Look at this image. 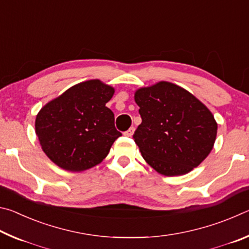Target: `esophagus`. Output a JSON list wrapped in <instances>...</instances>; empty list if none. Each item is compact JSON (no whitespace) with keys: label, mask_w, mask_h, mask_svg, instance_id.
<instances>
[{"label":"esophagus","mask_w":249,"mask_h":249,"mask_svg":"<svg viewBox=\"0 0 249 249\" xmlns=\"http://www.w3.org/2000/svg\"><path fill=\"white\" fill-rule=\"evenodd\" d=\"M134 132H135V127H130L129 129L126 130V132H124V135H125V136H127V137H132Z\"/></svg>","instance_id":"1"}]
</instances>
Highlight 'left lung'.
I'll return each instance as SVG.
<instances>
[{
  "instance_id": "left-lung-1",
  "label": "left lung",
  "mask_w": 249,
  "mask_h": 249,
  "mask_svg": "<svg viewBox=\"0 0 249 249\" xmlns=\"http://www.w3.org/2000/svg\"><path fill=\"white\" fill-rule=\"evenodd\" d=\"M135 101L142 124L135 130L134 142L159 174H188L212 150L217 124L190 92L162 81L136 91Z\"/></svg>"
}]
</instances>
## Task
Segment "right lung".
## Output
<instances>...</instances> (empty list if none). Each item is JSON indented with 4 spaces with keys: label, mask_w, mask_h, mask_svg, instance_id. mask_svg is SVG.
<instances>
[{
    "label": "right lung",
    "mask_w": 249,
    "mask_h": 249,
    "mask_svg": "<svg viewBox=\"0 0 249 249\" xmlns=\"http://www.w3.org/2000/svg\"><path fill=\"white\" fill-rule=\"evenodd\" d=\"M114 89L99 80L70 88L40 109L36 134L50 160L69 171H83L100 163L121 136L114 113L105 107Z\"/></svg>",
    "instance_id": "add662e5"
}]
</instances>
